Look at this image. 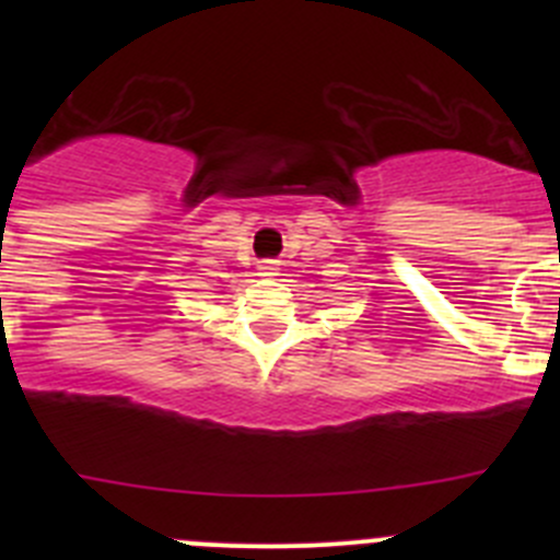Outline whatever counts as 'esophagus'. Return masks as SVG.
<instances>
[{
	"label": "esophagus",
	"instance_id": "esophagus-1",
	"mask_svg": "<svg viewBox=\"0 0 560 560\" xmlns=\"http://www.w3.org/2000/svg\"><path fill=\"white\" fill-rule=\"evenodd\" d=\"M259 276H279V262H276V259H265V262L259 265Z\"/></svg>",
	"mask_w": 560,
	"mask_h": 560
}]
</instances>
